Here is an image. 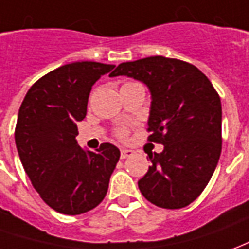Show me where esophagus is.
<instances>
[{"label": "esophagus", "mask_w": 249, "mask_h": 249, "mask_svg": "<svg viewBox=\"0 0 249 249\" xmlns=\"http://www.w3.org/2000/svg\"><path fill=\"white\" fill-rule=\"evenodd\" d=\"M133 150L131 149H126V147H122L121 149V159H127L130 156H133Z\"/></svg>", "instance_id": "34e87169"}]
</instances>
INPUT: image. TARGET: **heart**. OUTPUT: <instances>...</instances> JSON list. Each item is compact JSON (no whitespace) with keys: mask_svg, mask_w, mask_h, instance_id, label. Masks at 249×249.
<instances>
[{"mask_svg":"<svg viewBox=\"0 0 249 249\" xmlns=\"http://www.w3.org/2000/svg\"><path fill=\"white\" fill-rule=\"evenodd\" d=\"M118 134H119V137H124V135H126V131H124V130H119Z\"/></svg>","mask_w":249,"mask_h":249,"instance_id":"obj_1","label":"heart"}]
</instances>
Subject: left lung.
Segmentation results:
<instances>
[{
  "label": "left lung",
  "instance_id": "8db88e82",
  "mask_svg": "<svg viewBox=\"0 0 249 249\" xmlns=\"http://www.w3.org/2000/svg\"><path fill=\"white\" fill-rule=\"evenodd\" d=\"M111 77L127 75L150 92L149 140L164 145L149 154L138 180L142 195L162 209L188 206L212 179L221 154L222 108L218 93L198 68L165 56L123 62Z\"/></svg>",
  "mask_w": 249,
  "mask_h": 249
}]
</instances>
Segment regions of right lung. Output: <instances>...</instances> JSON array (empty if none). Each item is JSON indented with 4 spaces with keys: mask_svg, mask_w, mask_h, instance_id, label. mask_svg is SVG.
I'll return each mask as SVG.
<instances>
[{
    "mask_svg": "<svg viewBox=\"0 0 249 249\" xmlns=\"http://www.w3.org/2000/svg\"><path fill=\"white\" fill-rule=\"evenodd\" d=\"M114 68L88 61L63 65L36 81L18 109L15 140L20 161L40 198L58 213H87L107 194L119 149L103 143L87 152L75 135L93 84Z\"/></svg>",
    "mask_w": 249,
    "mask_h": 249,
    "instance_id": "1",
    "label": "right lung"
}]
</instances>
